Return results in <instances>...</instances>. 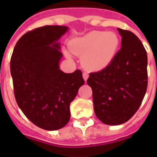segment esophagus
I'll return each mask as SVG.
<instances>
[{
	"mask_svg": "<svg viewBox=\"0 0 157 157\" xmlns=\"http://www.w3.org/2000/svg\"><path fill=\"white\" fill-rule=\"evenodd\" d=\"M88 77H89L88 73H86V72H84V73H83V78L85 79V81H86V80H87Z\"/></svg>",
	"mask_w": 157,
	"mask_h": 157,
	"instance_id": "1",
	"label": "esophagus"
}]
</instances>
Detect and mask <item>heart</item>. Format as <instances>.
<instances>
[{
  "label": "heart",
  "instance_id": "heart-1",
  "mask_svg": "<svg viewBox=\"0 0 157 157\" xmlns=\"http://www.w3.org/2000/svg\"><path fill=\"white\" fill-rule=\"evenodd\" d=\"M120 45V38L114 32L91 31L73 39L70 51L83 57L84 65L91 71H100L113 61Z\"/></svg>",
  "mask_w": 157,
  "mask_h": 157
}]
</instances>
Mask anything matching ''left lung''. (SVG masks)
Returning <instances> with one entry per match:
<instances>
[{"label": "left lung", "mask_w": 157, "mask_h": 157, "mask_svg": "<svg viewBox=\"0 0 157 157\" xmlns=\"http://www.w3.org/2000/svg\"><path fill=\"white\" fill-rule=\"evenodd\" d=\"M121 48L108 66L91 72L88 86L93 90L94 112L106 125L125 123L144 98L148 86V57L142 42L129 30L118 29Z\"/></svg>", "instance_id": "8db88e82"}]
</instances>
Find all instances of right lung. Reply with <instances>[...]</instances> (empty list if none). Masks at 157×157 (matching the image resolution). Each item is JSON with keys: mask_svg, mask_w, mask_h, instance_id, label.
<instances>
[{"mask_svg": "<svg viewBox=\"0 0 157 157\" xmlns=\"http://www.w3.org/2000/svg\"><path fill=\"white\" fill-rule=\"evenodd\" d=\"M68 27L46 25L25 33L16 43L10 72L17 105L36 126L60 129L69 122L70 104L84 85L80 70L64 73L58 40Z\"/></svg>", "mask_w": 157, "mask_h": 157, "instance_id": "1", "label": "right lung"}]
</instances>
